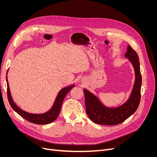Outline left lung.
Instances as JSON below:
<instances>
[{"mask_svg": "<svg viewBox=\"0 0 157 157\" xmlns=\"http://www.w3.org/2000/svg\"><path fill=\"white\" fill-rule=\"evenodd\" d=\"M125 56L132 64L136 79L131 94L124 104L117 108H109L104 105L98 97L84 89L86 114L93 122L100 125H115L120 124L129 118L137 110L141 101L142 76L140 71L139 56L137 53L128 45Z\"/></svg>", "mask_w": 157, "mask_h": 157, "instance_id": "1", "label": "left lung"}]
</instances>
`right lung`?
I'll return each mask as SVG.
<instances>
[{
    "label": "right lung",
    "mask_w": 157,
    "mask_h": 157,
    "mask_svg": "<svg viewBox=\"0 0 157 157\" xmlns=\"http://www.w3.org/2000/svg\"><path fill=\"white\" fill-rule=\"evenodd\" d=\"M6 81H7V98H8V101H9V102L11 106V108L13 109L14 111H15L18 114H19L20 116L24 119H25L26 120L31 123H36V124H39V125L48 124V123H50L53 121H55L58 118V117H59V115L60 114L61 106L64 100L65 97L68 94V92L70 91V90L74 86H75L74 85H72L67 87L63 88L59 92V94H58L52 108L46 113H44L43 114H32L21 109L19 107L16 105V104L14 102L11 95L7 76H6Z\"/></svg>",
    "instance_id": "1"
}]
</instances>
